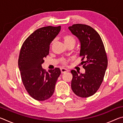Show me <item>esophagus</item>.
Here are the masks:
<instances>
[{"mask_svg":"<svg viewBox=\"0 0 123 123\" xmlns=\"http://www.w3.org/2000/svg\"><path fill=\"white\" fill-rule=\"evenodd\" d=\"M61 71L62 73H66V72H68L69 70L68 69H66V68H61Z\"/></svg>","mask_w":123,"mask_h":123,"instance_id":"1","label":"esophagus"}]
</instances>
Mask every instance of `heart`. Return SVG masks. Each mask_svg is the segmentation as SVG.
Segmentation results:
<instances>
[{"instance_id": "heart-1", "label": "heart", "mask_w": 123, "mask_h": 123, "mask_svg": "<svg viewBox=\"0 0 123 123\" xmlns=\"http://www.w3.org/2000/svg\"><path fill=\"white\" fill-rule=\"evenodd\" d=\"M62 39H63L64 44L66 45L69 44V43H75L74 38L72 36H70V35H64V36L62 37ZM66 63V62L65 61H63V63L65 64Z\"/></svg>"}]
</instances>
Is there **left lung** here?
Returning <instances> with one entry per match:
<instances>
[{"mask_svg": "<svg viewBox=\"0 0 123 123\" xmlns=\"http://www.w3.org/2000/svg\"><path fill=\"white\" fill-rule=\"evenodd\" d=\"M68 29L80 41V56L82 57L81 63L85 69L84 74L71 70L72 91L80 97H89L98 90L107 69L105 47L98 33L90 26L76 24Z\"/></svg>", "mask_w": 123, "mask_h": 123, "instance_id": "8db88e82", "label": "left lung"}]
</instances>
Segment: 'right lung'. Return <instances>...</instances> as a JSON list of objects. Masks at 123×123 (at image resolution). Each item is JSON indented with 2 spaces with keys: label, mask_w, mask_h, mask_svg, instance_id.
I'll list each match as a JSON object with an SVG mask.
<instances>
[{
  "label": "right lung",
  "mask_w": 123,
  "mask_h": 123,
  "mask_svg": "<svg viewBox=\"0 0 123 123\" xmlns=\"http://www.w3.org/2000/svg\"><path fill=\"white\" fill-rule=\"evenodd\" d=\"M61 30V26H45L31 34L20 49L18 67L22 82L29 95L38 101L53 95L61 70L59 68L46 72L42 67L49 53L50 44Z\"/></svg>",
  "instance_id": "1"
}]
</instances>
